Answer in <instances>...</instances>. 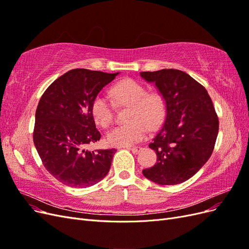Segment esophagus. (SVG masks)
<instances>
[{
    "label": "esophagus",
    "instance_id": "34e87169",
    "mask_svg": "<svg viewBox=\"0 0 249 249\" xmlns=\"http://www.w3.org/2000/svg\"><path fill=\"white\" fill-rule=\"evenodd\" d=\"M127 149H130L133 154H138L140 150L142 149V147H140V146H133V147H127Z\"/></svg>",
    "mask_w": 249,
    "mask_h": 249
}]
</instances>
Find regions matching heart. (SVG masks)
Returning <instances> with one entry per match:
<instances>
[{
  "label": "heart",
  "mask_w": 249,
  "mask_h": 249,
  "mask_svg": "<svg viewBox=\"0 0 249 249\" xmlns=\"http://www.w3.org/2000/svg\"><path fill=\"white\" fill-rule=\"evenodd\" d=\"M113 100L120 106H130L129 123L113 127L107 134L110 145L127 147L144 139L147 126L157 129L165 117L166 106L160 93L147 92L146 87L133 79L118 82L111 89ZM91 114L95 123L107 127L113 122L114 108L108 97L97 94L91 103Z\"/></svg>",
  "instance_id": "1"
}]
</instances>
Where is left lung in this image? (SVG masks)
<instances>
[{
  "instance_id": "left-lung-1",
  "label": "left lung",
  "mask_w": 249,
  "mask_h": 249,
  "mask_svg": "<svg viewBox=\"0 0 249 249\" xmlns=\"http://www.w3.org/2000/svg\"><path fill=\"white\" fill-rule=\"evenodd\" d=\"M155 83L166 104L165 122L149 143L157 163L143 176L159 185H177L196 173L213 153L219 120L212 100L201 84L178 70L142 71Z\"/></svg>"
}]
</instances>
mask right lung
<instances>
[{
	"mask_svg": "<svg viewBox=\"0 0 249 249\" xmlns=\"http://www.w3.org/2000/svg\"><path fill=\"white\" fill-rule=\"evenodd\" d=\"M118 72L85 69L65 72L47 88L35 113L33 141L43 166L62 184L85 188L110 170L116 149L85 150L101 139L91 103Z\"/></svg>",
	"mask_w": 249,
	"mask_h": 249,
	"instance_id": "right-lung-1",
	"label": "right lung"
}]
</instances>
